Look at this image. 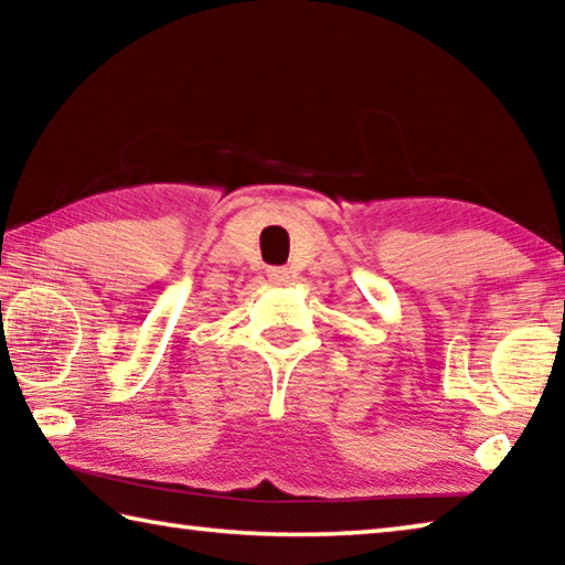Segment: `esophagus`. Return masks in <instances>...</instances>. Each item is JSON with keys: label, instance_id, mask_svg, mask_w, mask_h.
Returning a JSON list of instances; mask_svg holds the SVG:
<instances>
[{"label": "esophagus", "instance_id": "esophagus-1", "mask_svg": "<svg viewBox=\"0 0 565 565\" xmlns=\"http://www.w3.org/2000/svg\"><path fill=\"white\" fill-rule=\"evenodd\" d=\"M266 274H269V281H271V284H276V286L289 284V279H291L289 269H279V266H274V269H269Z\"/></svg>", "mask_w": 565, "mask_h": 565}]
</instances>
